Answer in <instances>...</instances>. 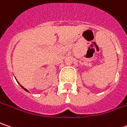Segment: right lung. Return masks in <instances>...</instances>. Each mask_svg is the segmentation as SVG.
<instances>
[{
    "label": "right lung",
    "instance_id": "obj_1",
    "mask_svg": "<svg viewBox=\"0 0 127 127\" xmlns=\"http://www.w3.org/2000/svg\"><path fill=\"white\" fill-rule=\"evenodd\" d=\"M22 89H24L25 90V91H27V90L26 89H24V87H23V86H22Z\"/></svg>",
    "mask_w": 127,
    "mask_h": 127
}]
</instances>
